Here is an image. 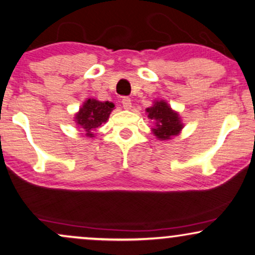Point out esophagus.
Masks as SVG:
<instances>
[{"label":"esophagus","mask_w":255,"mask_h":255,"mask_svg":"<svg viewBox=\"0 0 255 255\" xmlns=\"http://www.w3.org/2000/svg\"><path fill=\"white\" fill-rule=\"evenodd\" d=\"M122 106H124V108L125 110H127V111H129L130 108H131V100L129 99V98H124V99H122Z\"/></svg>","instance_id":"obj_1"}]
</instances>
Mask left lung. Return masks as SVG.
<instances>
[{"label": "left lung", "instance_id": "left-lung-1", "mask_svg": "<svg viewBox=\"0 0 255 255\" xmlns=\"http://www.w3.org/2000/svg\"><path fill=\"white\" fill-rule=\"evenodd\" d=\"M145 113L154 125L151 133L161 141L177 136L184 127L178 112L172 110L165 100H154L152 106L145 108Z\"/></svg>", "mask_w": 255, "mask_h": 255}]
</instances>
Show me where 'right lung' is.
<instances>
[{
	"label": "right lung",
	"mask_w": 255,
	"mask_h": 255,
	"mask_svg": "<svg viewBox=\"0 0 255 255\" xmlns=\"http://www.w3.org/2000/svg\"><path fill=\"white\" fill-rule=\"evenodd\" d=\"M114 107V104L110 101H99L97 99L85 100L83 106L74 115L77 127L84 129L85 136L94 137L93 131L99 126L106 124Z\"/></svg>",
	"instance_id": "obj_1"
}]
</instances>
